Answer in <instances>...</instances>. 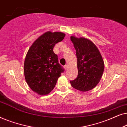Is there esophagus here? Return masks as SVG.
Segmentation results:
<instances>
[{
    "mask_svg": "<svg viewBox=\"0 0 127 127\" xmlns=\"http://www.w3.org/2000/svg\"><path fill=\"white\" fill-rule=\"evenodd\" d=\"M64 67H65V70H67V67H68V66H67V65H65V66H64Z\"/></svg>",
    "mask_w": 127,
    "mask_h": 127,
    "instance_id": "34e87169",
    "label": "esophagus"
}]
</instances>
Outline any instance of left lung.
Segmentation results:
<instances>
[{
  "label": "left lung",
  "mask_w": 127,
  "mask_h": 127,
  "mask_svg": "<svg viewBox=\"0 0 127 127\" xmlns=\"http://www.w3.org/2000/svg\"><path fill=\"white\" fill-rule=\"evenodd\" d=\"M76 51L78 76L70 81L73 87L79 91H90L96 86L104 71V62L98 48L87 38L70 37Z\"/></svg>",
  "instance_id": "1"
}]
</instances>
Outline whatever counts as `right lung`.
<instances>
[{
  "label": "right lung",
  "instance_id": "right-lung-1",
  "mask_svg": "<svg viewBox=\"0 0 127 127\" xmlns=\"http://www.w3.org/2000/svg\"><path fill=\"white\" fill-rule=\"evenodd\" d=\"M65 36L62 32L48 31L38 37L28 51L24 61V75L29 87L37 94H48L64 72L53 48Z\"/></svg>",
  "mask_w": 127,
  "mask_h": 127
}]
</instances>
